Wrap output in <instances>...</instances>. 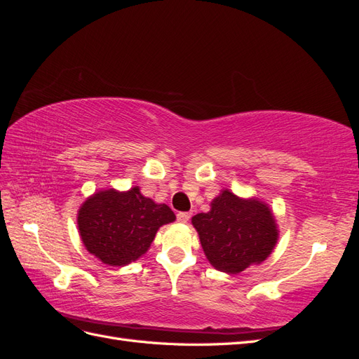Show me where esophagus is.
Returning a JSON list of instances; mask_svg holds the SVG:
<instances>
[{
  "label": "esophagus",
  "instance_id": "obj_1",
  "mask_svg": "<svg viewBox=\"0 0 359 359\" xmlns=\"http://www.w3.org/2000/svg\"><path fill=\"white\" fill-rule=\"evenodd\" d=\"M190 217H191L190 212H178V214H177V220H178L180 223H187V222L190 220Z\"/></svg>",
  "mask_w": 359,
  "mask_h": 359
}]
</instances>
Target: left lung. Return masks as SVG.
Wrapping results in <instances>:
<instances>
[{"label": "left lung", "instance_id": "8db88e82", "mask_svg": "<svg viewBox=\"0 0 359 359\" xmlns=\"http://www.w3.org/2000/svg\"><path fill=\"white\" fill-rule=\"evenodd\" d=\"M191 224L210 264L227 274H240L250 265L264 262L278 240L269 206L255 198H238L229 190H222L211 210L194 215Z\"/></svg>", "mask_w": 359, "mask_h": 359}]
</instances>
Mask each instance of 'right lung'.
Segmentation results:
<instances>
[{
    "label": "right lung",
    "mask_w": 359,
    "mask_h": 359,
    "mask_svg": "<svg viewBox=\"0 0 359 359\" xmlns=\"http://www.w3.org/2000/svg\"><path fill=\"white\" fill-rule=\"evenodd\" d=\"M165 203L145 198L139 187L100 190L78 211L81 240L91 255L111 266H124L148 252L158 227L175 222Z\"/></svg>",
    "instance_id": "right-lung-1"
}]
</instances>
